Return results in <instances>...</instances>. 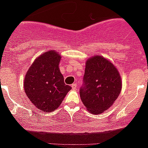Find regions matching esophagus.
Listing matches in <instances>:
<instances>
[{
  "label": "esophagus",
  "mask_w": 148,
  "mask_h": 148,
  "mask_svg": "<svg viewBox=\"0 0 148 148\" xmlns=\"http://www.w3.org/2000/svg\"><path fill=\"white\" fill-rule=\"evenodd\" d=\"M71 87H72L73 89H77V84H71Z\"/></svg>",
  "instance_id": "1"
}]
</instances>
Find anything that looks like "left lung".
I'll return each mask as SVG.
<instances>
[{
    "label": "left lung",
    "instance_id": "8db88e82",
    "mask_svg": "<svg viewBox=\"0 0 148 148\" xmlns=\"http://www.w3.org/2000/svg\"><path fill=\"white\" fill-rule=\"evenodd\" d=\"M83 81L80 97L88 111L94 114L108 110L122 90L118 70L102 56L96 55L87 59Z\"/></svg>",
    "mask_w": 148,
    "mask_h": 148
}]
</instances>
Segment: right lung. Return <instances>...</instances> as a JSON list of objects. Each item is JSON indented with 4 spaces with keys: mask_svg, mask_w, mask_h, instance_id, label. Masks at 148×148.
<instances>
[{
    "mask_svg": "<svg viewBox=\"0 0 148 148\" xmlns=\"http://www.w3.org/2000/svg\"><path fill=\"white\" fill-rule=\"evenodd\" d=\"M62 56L49 51L36 58L25 76V93L38 110L51 112L59 107L71 87L65 84L59 69Z\"/></svg>",
    "mask_w": 148,
    "mask_h": 148,
    "instance_id": "add662e5",
    "label": "right lung"
}]
</instances>
